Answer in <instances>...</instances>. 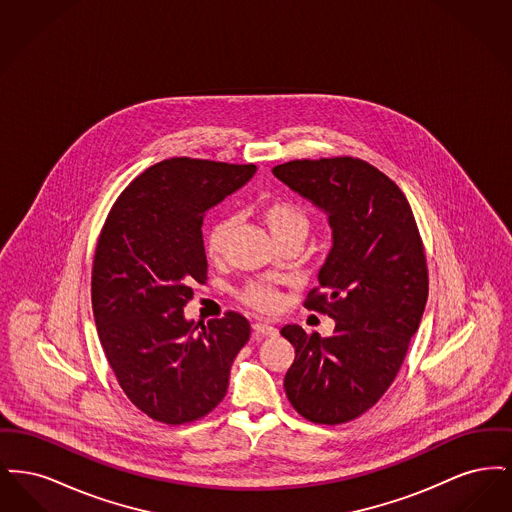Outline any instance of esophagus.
<instances>
[{
  "label": "esophagus",
  "instance_id": "esophagus-1",
  "mask_svg": "<svg viewBox=\"0 0 512 512\" xmlns=\"http://www.w3.org/2000/svg\"><path fill=\"white\" fill-rule=\"evenodd\" d=\"M253 332L257 338H274L278 334V330L274 326H270L267 322H255L253 324Z\"/></svg>",
  "mask_w": 512,
  "mask_h": 512
}]
</instances>
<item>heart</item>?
Returning a JSON list of instances; mask_svg holds the SVG:
<instances>
[{
    "instance_id": "b5f03b06",
    "label": "heart",
    "mask_w": 512,
    "mask_h": 512,
    "mask_svg": "<svg viewBox=\"0 0 512 512\" xmlns=\"http://www.w3.org/2000/svg\"><path fill=\"white\" fill-rule=\"evenodd\" d=\"M263 219L278 244L286 240H305L309 232L307 213L286 199L270 201L263 209ZM232 230L234 219L230 215H220L219 219L213 220L205 236V251L211 259H220L224 255ZM242 299L257 311H272L278 305V293L263 282L247 284L242 290Z\"/></svg>"
}]
</instances>
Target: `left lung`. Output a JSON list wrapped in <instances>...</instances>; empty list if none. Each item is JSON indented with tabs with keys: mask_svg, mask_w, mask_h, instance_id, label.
<instances>
[{
	"mask_svg": "<svg viewBox=\"0 0 512 512\" xmlns=\"http://www.w3.org/2000/svg\"><path fill=\"white\" fill-rule=\"evenodd\" d=\"M272 174L326 213L332 247L305 307L334 318L320 338L288 324L295 347L284 390L317 424L349 422L395 380L428 299V268L411 205L384 172L361 159L290 161Z\"/></svg>",
	"mask_w": 512,
	"mask_h": 512,
	"instance_id": "8db88e82",
	"label": "left lung"
}]
</instances>
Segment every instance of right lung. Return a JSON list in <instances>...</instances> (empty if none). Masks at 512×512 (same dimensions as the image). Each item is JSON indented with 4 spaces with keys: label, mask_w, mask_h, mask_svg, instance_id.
Segmentation results:
<instances>
[{
    "label": "right lung",
    "mask_w": 512,
    "mask_h": 512,
    "mask_svg": "<svg viewBox=\"0 0 512 512\" xmlns=\"http://www.w3.org/2000/svg\"><path fill=\"white\" fill-rule=\"evenodd\" d=\"M255 172V165L167 159L142 172L105 220L92 270L99 341L128 399L153 420L184 424L211 413L249 340L242 315L194 324L184 307L194 282L207 280L205 213Z\"/></svg>",
    "instance_id": "obj_1"
}]
</instances>
